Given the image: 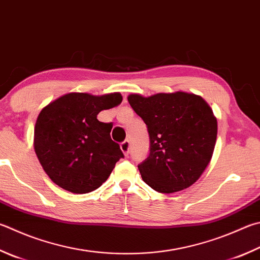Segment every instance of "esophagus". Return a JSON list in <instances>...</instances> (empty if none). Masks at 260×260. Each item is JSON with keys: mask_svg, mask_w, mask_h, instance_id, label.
<instances>
[{"mask_svg": "<svg viewBox=\"0 0 260 260\" xmlns=\"http://www.w3.org/2000/svg\"><path fill=\"white\" fill-rule=\"evenodd\" d=\"M129 141L128 140H125L124 142H122L121 144H120V149H121V151L122 152H124V154L126 155H128V153H129Z\"/></svg>", "mask_w": 260, "mask_h": 260, "instance_id": "1", "label": "esophagus"}]
</instances>
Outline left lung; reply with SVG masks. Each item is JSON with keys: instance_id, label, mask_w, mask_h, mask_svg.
Instances as JSON below:
<instances>
[{"instance_id": "8db88e82", "label": "left lung", "mask_w": 260, "mask_h": 260, "mask_svg": "<svg viewBox=\"0 0 260 260\" xmlns=\"http://www.w3.org/2000/svg\"><path fill=\"white\" fill-rule=\"evenodd\" d=\"M127 100L148 126L150 154L139 165L143 181L160 193L190 187L214 153L217 119L210 106L183 91L150 96L133 93Z\"/></svg>"}]
</instances>
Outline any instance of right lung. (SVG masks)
<instances>
[{"label":"right lung","instance_id":"right-lung-1","mask_svg":"<svg viewBox=\"0 0 260 260\" xmlns=\"http://www.w3.org/2000/svg\"><path fill=\"white\" fill-rule=\"evenodd\" d=\"M121 101L118 92L103 95L72 92L41 110L34 149L52 182L66 191L84 194L107 181L124 154L110 138L111 124L99 121L96 116Z\"/></svg>","mask_w":260,"mask_h":260}]
</instances>
